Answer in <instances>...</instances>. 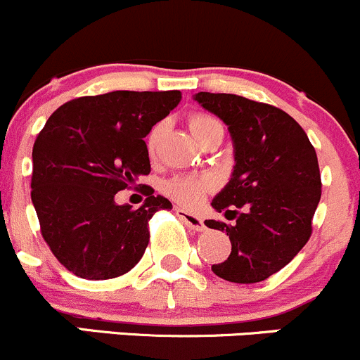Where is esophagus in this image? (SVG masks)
<instances>
[{"label": "esophagus", "instance_id": "obj_1", "mask_svg": "<svg viewBox=\"0 0 360 360\" xmlns=\"http://www.w3.org/2000/svg\"><path fill=\"white\" fill-rule=\"evenodd\" d=\"M176 214H177V217L183 219V222L188 226V228H191L195 231L205 229V222H203V219H200L198 215H193L191 212L181 209V207H176Z\"/></svg>", "mask_w": 360, "mask_h": 360}]
</instances>
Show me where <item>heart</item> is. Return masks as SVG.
Here are the masks:
<instances>
[{
	"label": "heart",
	"mask_w": 360,
	"mask_h": 360,
	"mask_svg": "<svg viewBox=\"0 0 360 360\" xmlns=\"http://www.w3.org/2000/svg\"><path fill=\"white\" fill-rule=\"evenodd\" d=\"M221 126L217 119L207 115V113H195L190 117V129L195 134L196 139L205 136L207 132L214 129V127ZM162 134H164V124H157L153 129L150 131L148 138H146V146H148L150 153H155L158 141H160ZM212 181L207 177H193V176H179L172 177L164 184L165 195L170 196L176 202L183 203L186 207H193L203 198L207 190H210Z\"/></svg>",
	"instance_id": "obj_1"
}]
</instances>
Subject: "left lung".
Returning <instances> with one entry per match:
<instances>
[{
	"label": "left lung",
	"mask_w": 360,
	"mask_h": 360,
	"mask_svg": "<svg viewBox=\"0 0 360 360\" xmlns=\"http://www.w3.org/2000/svg\"><path fill=\"white\" fill-rule=\"evenodd\" d=\"M195 100L228 126L236 162L231 181L212 200L236 222L205 221L231 240L229 257L212 271L231 283L264 281L291 262L312 234L323 186L316 150L281 108L228 93L202 91Z\"/></svg>",
	"instance_id": "obj_1"
}]
</instances>
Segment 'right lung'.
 <instances>
[{
    "label": "right lung",
    "mask_w": 360,
    "mask_h": 360,
    "mask_svg": "<svg viewBox=\"0 0 360 360\" xmlns=\"http://www.w3.org/2000/svg\"><path fill=\"white\" fill-rule=\"evenodd\" d=\"M181 91H112L56 108L32 148L30 198L44 241L65 269L84 279L129 272L150 241L164 196L139 209L115 203L119 191L150 174L145 136L179 105Z\"/></svg>",
    "instance_id": "obj_1"
}]
</instances>
